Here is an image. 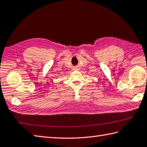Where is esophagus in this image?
<instances>
[{"label":"esophagus","instance_id":"34e87169","mask_svg":"<svg viewBox=\"0 0 147 147\" xmlns=\"http://www.w3.org/2000/svg\"><path fill=\"white\" fill-rule=\"evenodd\" d=\"M74 69H75V70H78V69H78V68L77 67H74Z\"/></svg>","mask_w":147,"mask_h":147}]
</instances>
